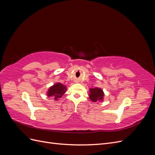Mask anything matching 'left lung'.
<instances>
[{"mask_svg":"<svg viewBox=\"0 0 155 155\" xmlns=\"http://www.w3.org/2000/svg\"><path fill=\"white\" fill-rule=\"evenodd\" d=\"M90 94H89V98L93 102H97L98 101L104 100V93L102 89L100 88H94L89 89Z\"/></svg>","mask_w":155,"mask_h":155,"instance_id":"left-lung-1","label":"left lung"}]
</instances>
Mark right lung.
Wrapping results in <instances>:
<instances>
[{
	"mask_svg": "<svg viewBox=\"0 0 155 155\" xmlns=\"http://www.w3.org/2000/svg\"><path fill=\"white\" fill-rule=\"evenodd\" d=\"M67 87L61 83H57L49 88L47 93L48 97H53L54 99L57 101L67 91Z\"/></svg>",
	"mask_w": 155,
	"mask_h": 155,
	"instance_id": "add662e5",
	"label": "right lung"
}]
</instances>
